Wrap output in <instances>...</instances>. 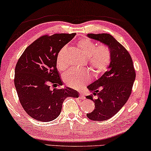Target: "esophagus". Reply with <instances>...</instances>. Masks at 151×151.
I'll list each match as a JSON object with an SVG mask.
<instances>
[{"label": "esophagus", "instance_id": "1", "mask_svg": "<svg viewBox=\"0 0 151 151\" xmlns=\"http://www.w3.org/2000/svg\"><path fill=\"white\" fill-rule=\"evenodd\" d=\"M80 97L82 99H85V95L84 94L83 92H80Z\"/></svg>", "mask_w": 151, "mask_h": 151}]
</instances>
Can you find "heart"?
Instances as JSON below:
<instances>
[{
  "instance_id": "1",
  "label": "heart",
  "mask_w": 151,
  "mask_h": 151,
  "mask_svg": "<svg viewBox=\"0 0 151 151\" xmlns=\"http://www.w3.org/2000/svg\"><path fill=\"white\" fill-rule=\"evenodd\" d=\"M78 46L80 51L84 55L88 57V63L96 76L102 75L107 71L111 59V52L108 47L105 45L98 46L97 44L88 39L80 40ZM65 51L66 47H63L57 57L56 65L60 71L66 68L63 62ZM63 80L70 87H81L89 82L90 74L85 69H70L64 73Z\"/></svg>"
}]
</instances>
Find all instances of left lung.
Returning a JSON list of instances; mask_svg holds the SVG:
<instances>
[{
	"label": "left lung",
	"mask_w": 151,
	"mask_h": 151,
	"mask_svg": "<svg viewBox=\"0 0 151 151\" xmlns=\"http://www.w3.org/2000/svg\"><path fill=\"white\" fill-rule=\"evenodd\" d=\"M90 39L107 46L111 63L99 79L87 86L92 94L86 98L94 102L95 109L87 116L93 121H106L123 107L131 94L136 73L132 60L126 48L109 34H88Z\"/></svg>",
	"instance_id": "left-lung-1"
}]
</instances>
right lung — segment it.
<instances>
[{
    "mask_svg": "<svg viewBox=\"0 0 151 151\" xmlns=\"http://www.w3.org/2000/svg\"><path fill=\"white\" fill-rule=\"evenodd\" d=\"M72 34L42 36L26 48L15 68L14 85L19 101L25 112L35 120L51 121L61 112L67 97L78 98L75 89L63 85L57 70L56 60L60 50L75 37Z\"/></svg>",
    "mask_w": 151,
    "mask_h": 151,
    "instance_id": "add662e5",
    "label": "right lung"
}]
</instances>
